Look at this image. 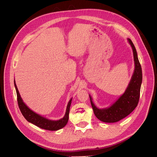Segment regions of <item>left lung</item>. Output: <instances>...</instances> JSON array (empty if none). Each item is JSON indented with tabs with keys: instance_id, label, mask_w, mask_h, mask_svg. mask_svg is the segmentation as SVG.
Wrapping results in <instances>:
<instances>
[{
	"instance_id": "1",
	"label": "left lung",
	"mask_w": 157,
	"mask_h": 157,
	"mask_svg": "<svg viewBox=\"0 0 157 157\" xmlns=\"http://www.w3.org/2000/svg\"><path fill=\"white\" fill-rule=\"evenodd\" d=\"M128 40L134 54L135 69L125 92L111 107L102 109L95 106L92 97L89 95L94 115L99 121L104 122H116L122 120L134 110L139 102L142 82L141 67L134 44L130 39Z\"/></svg>"
}]
</instances>
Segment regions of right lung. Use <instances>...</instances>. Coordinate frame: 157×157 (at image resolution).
Masks as SVG:
<instances>
[{
    "label": "right lung",
    "mask_w": 157,
    "mask_h": 157,
    "mask_svg": "<svg viewBox=\"0 0 157 157\" xmlns=\"http://www.w3.org/2000/svg\"><path fill=\"white\" fill-rule=\"evenodd\" d=\"M14 85H15V88L16 90L17 100L19 108H20L23 116L25 117V118L28 122H29L32 123V124L36 125V126L42 128V129L50 131L58 130L61 129V128H63L66 124H67L69 120V114L72 99H70V101L67 104L65 115L63 117V118H61V119L58 121H51L48 119V118H46L40 116L39 114H37L31 110V109L25 105L24 102L23 101L16 84L15 80H14Z\"/></svg>",
    "instance_id": "obj_1"
}]
</instances>
